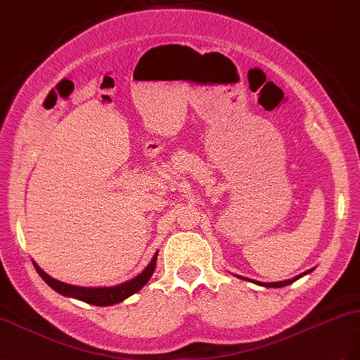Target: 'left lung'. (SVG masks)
I'll return each mask as SVG.
<instances>
[{
  "instance_id": "8db88e82",
  "label": "left lung",
  "mask_w": 360,
  "mask_h": 360,
  "mask_svg": "<svg viewBox=\"0 0 360 360\" xmlns=\"http://www.w3.org/2000/svg\"><path fill=\"white\" fill-rule=\"evenodd\" d=\"M314 269H309L308 271H304V274H302V275H297L296 278H292V279H287V281H281V282H259V281H252L254 284H257V285H261V287H267V288H281V287H285V285H290V284H292L294 281H297L299 278H302V276H304L307 274H311ZM240 279H246V281H249L248 278H243V276H238Z\"/></svg>"
}]
</instances>
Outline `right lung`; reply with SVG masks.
<instances>
[{
  "instance_id": "1",
  "label": "right lung",
  "mask_w": 360,
  "mask_h": 360,
  "mask_svg": "<svg viewBox=\"0 0 360 360\" xmlns=\"http://www.w3.org/2000/svg\"><path fill=\"white\" fill-rule=\"evenodd\" d=\"M158 254L159 252H156L153 255V258H151V261H150V264L143 271H141L138 276H135L130 281H126L120 285H114V287H78V285L64 284V282H60L57 279L51 278L36 263H32V264H34L37 274L41 276V279L45 281L51 288L63 294V296L78 299L85 303L96 304V307H110V304L123 302L124 299L132 296V294H135L136 291H139L147 284L148 279L151 278V275H153V271H155Z\"/></svg>"
}]
</instances>
